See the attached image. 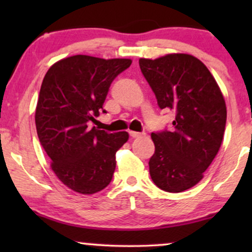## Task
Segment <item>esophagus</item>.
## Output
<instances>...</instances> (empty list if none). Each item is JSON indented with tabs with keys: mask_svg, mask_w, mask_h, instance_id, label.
Wrapping results in <instances>:
<instances>
[{
	"mask_svg": "<svg viewBox=\"0 0 252 252\" xmlns=\"http://www.w3.org/2000/svg\"><path fill=\"white\" fill-rule=\"evenodd\" d=\"M129 134H130V136H131L132 138H136V137H141V136L143 135L142 132H137V131H129Z\"/></svg>",
	"mask_w": 252,
	"mask_h": 252,
	"instance_id": "1",
	"label": "esophagus"
}]
</instances>
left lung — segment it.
Returning a JSON list of instances; mask_svg holds the SVG:
<instances>
[{
  "mask_svg": "<svg viewBox=\"0 0 252 252\" xmlns=\"http://www.w3.org/2000/svg\"><path fill=\"white\" fill-rule=\"evenodd\" d=\"M160 109L175 114L170 130L152 132L155 153L149 173L158 189L186 190L204 178L218 154L226 124V105L209 68L190 54L138 60Z\"/></svg>",
  "mask_w": 252,
  "mask_h": 252,
  "instance_id": "1",
  "label": "left lung"
}]
</instances>
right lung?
I'll return each instance as SVG.
<instances>
[{"instance_id": "right-lung-1", "label": "right lung", "mask_w": 252, "mask_h": 252, "mask_svg": "<svg viewBox=\"0 0 252 252\" xmlns=\"http://www.w3.org/2000/svg\"><path fill=\"white\" fill-rule=\"evenodd\" d=\"M131 65L130 59L68 57L52 65L43 78L35 110L40 143L52 170L65 186L80 194L105 189L116 168V152L126 131L90 128L96 121L111 83Z\"/></svg>"}]
</instances>
